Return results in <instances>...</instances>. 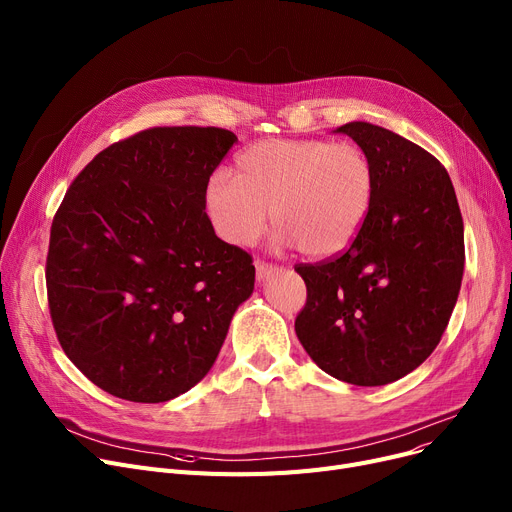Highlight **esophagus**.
Segmentation results:
<instances>
[{
	"label": "esophagus",
	"mask_w": 512,
	"mask_h": 512,
	"mask_svg": "<svg viewBox=\"0 0 512 512\" xmlns=\"http://www.w3.org/2000/svg\"><path fill=\"white\" fill-rule=\"evenodd\" d=\"M278 270V265L274 263H265V261H255V272H257V280H265L270 274H274Z\"/></svg>",
	"instance_id": "1"
}]
</instances>
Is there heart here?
Segmentation results:
<instances>
[{"instance_id":"b5f03b06","label":"heart","mask_w":512,"mask_h":512,"mask_svg":"<svg viewBox=\"0 0 512 512\" xmlns=\"http://www.w3.org/2000/svg\"><path fill=\"white\" fill-rule=\"evenodd\" d=\"M375 199V166L357 143L274 139L236 157V176L220 170L205 188L209 220L230 245L251 247L270 222L278 242L309 257L353 245Z\"/></svg>"}]
</instances>
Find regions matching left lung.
Returning a JSON list of instances; mask_svg holds the SVG:
<instances>
[{"label": "left lung", "mask_w": 512, "mask_h": 512, "mask_svg": "<svg viewBox=\"0 0 512 512\" xmlns=\"http://www.w3.org/2000/svg\"><path fill=\"white\" fill-rule=\"evenodd\" d=\"M338 132L369 153L375 199L351 247L294 265L307 286L294 330L332 378L384 386L432 355L448 326L465 270L463 215L423 147L367 122Z\"/></svg>", "instance_id": "left-lung-1"}]
</instances>
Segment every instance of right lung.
Instances as JSON below:
<instances>
[{
    "mask_svg": "<svg viewBox=\"0 0 512 512\" xmlns=\"http://www.w3.org/2000/svg\"><path fill=\"white\" fill-rule=\"evenodd\" d=\"M236 143L215 126H155L101 153L68 186L45 263L66 357L112 396L166 402L199 384L238 305L253 257L215 236L213 170Z\"/></svg>",
    "mask_w": 512,
    "mask_h": 512,
    "instance_id": "1",
    "label": "right lung"
}]
</instances>
